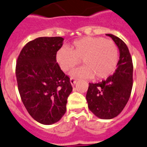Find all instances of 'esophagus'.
Returning a JSON list of instances; mask_svg holds the SVG:
<instances>
[{"label": "esophagus", "mask_w": 147, "mask_h": 147, "mask_svg": "<svg viewBox=\"0 0 147 147\" xmlns=\"http://www.w3.org/2000/svg\"><path fill=\"white\" fill-rule=\"evenodd\" d=\"M77 82V80L73 78H71V79H70V83H71V86H75V84H76Z\"/></svg>", "instance_id": "34e87169"}]
</instances>
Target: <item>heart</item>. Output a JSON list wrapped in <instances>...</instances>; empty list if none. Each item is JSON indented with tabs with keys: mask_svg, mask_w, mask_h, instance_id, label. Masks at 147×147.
<instances>
[{
	"mask_svg": "<svg viewBox=\"0 0 147 147\" xmlns=\"http://www.w3.org/2000/svg\"><path fill=\"white\" fill-rule=\"evenodd\" d=\"M57 62L63 71H67L81 63L85 66L72 70L73 78L96 77L105 79L113 75L119 62V50L112 40L102 37L86 36L74 42L71 49L63 47L57 51Z\"/></svg>",
	"mask_w": 147,
	"mask_h": 147,
	"instance_id": "heart-1",
	"label": "heart"
}]
</instances>
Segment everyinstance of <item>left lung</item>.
I'll return each mask as SVG.
<instances>
[{"label": "left lung", "instance_id": "obj_1", "mask_svg": "<svg viewBox=\"0 0 147 147\" xmlns=\"http://www.w3.org/2000/svg\"><path fill=\"white\" fill-rule=\"evenodd\" d=\"M119 51L117 68L111 76L98 84H89L86 96L88 108L97 117L113 119L125 108L130 98L133 84V65L125 43L111 34H107Z\"/></svg>", "mask_w": 147, "mask_h": 147}]
</instances>
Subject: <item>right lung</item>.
Returning a JSON list of instances; mask_svg holds the SVG:
<instances>
[{
    "mask_svg": "<svg viewBox=\"0 0 147 147\" xmlns=\"http://www.w3.org/2000/svg\"><path fill=\"white\" fill-rule=\"evenodd\" d=\"M63 40L60 36L36 38L24 45L17 60L16 75L22 102L30 115L43 125L62 118L72 91L69 78L56 60Z\"/></svg>",
    "mask_w": 147,
    "mask_h": 147,
    "instance_id": "add662e5",
    "label": "right lung"
}]
</instances>
